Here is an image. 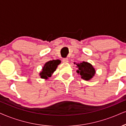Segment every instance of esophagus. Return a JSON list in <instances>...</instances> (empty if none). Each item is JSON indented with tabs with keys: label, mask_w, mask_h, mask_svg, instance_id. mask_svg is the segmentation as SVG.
Wrapping results in <instances>:
<instances>
[{
	"label": "esophagus",
	"mask_w": 126,
	"mask_h": 126,
	"mask_svg": "<svg viewBox=\"0 0 126 126\" xmlns=\"http://www.w3.org/2000/svg\"><path fill=\"white\" fill-rule=\"evenodd\" d=\"M63 62L64 63H68V58H63Z\"/></svg>",
	"instance_id": "1"
}]
</instances>
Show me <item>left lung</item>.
<instances>
[{
    "instance_id": "8db88e82",
    "label": "left lung",
    "mask_w": 126,
    "mask_h": 126,
    "mask_svg": "<svg viewBox=\"0 0 126 126\" xmlns=\"http://www.w3.org/2000/svg\"><path fill=\"white\" fill-rule=\"evenodd\" d=\"M78 68L77 72L81 76V78L85 80H90L93 78L96 74L95 69L92 65L88 62L83 61L80 63H75Z\"/></svg>"
}]
</instances>
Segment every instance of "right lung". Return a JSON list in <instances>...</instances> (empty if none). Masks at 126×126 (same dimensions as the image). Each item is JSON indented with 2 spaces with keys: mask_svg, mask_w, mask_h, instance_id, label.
<instances>
[{
  "mask_svg": "<svg viewBox=\"0 0 126 126\" xmlns=\"http://www.w3.org/2000/svg\"><path fill=\"white\" fill-rule=\"evenodd\" d=\"M60 63L61 61L59 60H53L47 62L42 68L41 71L40 72V78L46 80L48 79L49 78L51 77L53 73L56 71V69Z\"/></svg>",
  "mask_w": 126,
  "mask_h": 126,
  "instance_id": "add662e5",
  "label": "right lung"
}]
</instances>
